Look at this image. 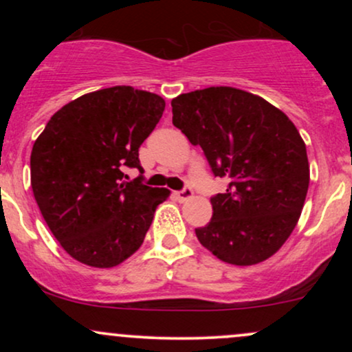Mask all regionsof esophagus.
Returning a JSON list of instances; mask_svg holds the SVG:
<instances>
[{
    "label": "esophagus",
    "mask_w": 352,
    "mask_h": 352,
    "mask_svg": "<svg viewBox=\"0 0 352 352\" xmlns=\"http://www.w3.org/2000/svg\"><path fill=\"white\" fill-rule=\"evenodd\" d=\"M175 197H177V199H179L180 201H185V200L192 199V197H193V190L190 188V187H185V188L179 190V192H175Z\"/></svg>",
    "instance_id": "esophagus-1"
}]
</instances>
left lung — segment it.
<instances>
[{
	"label": "left lung",
	"instance_id": "1",
	"mask_svg": "<svg viewBox=\"0 0 352 352\" xmlns=\"http://www.w3.org/2000/svg\"><path fill=\"white\" fill-rule=\"evenodd\" d=\"M172 122L200 145L213 175L227 179L210 201L212 220L195 228L225 263L265 261L296 227L309 185L306 145L292 120L235 87H207L172 100Z\"/></svg>",
	"mask_w": 352,
	"mask_h": 352
}]
</instances>
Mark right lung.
Returning <instances> with one entry per match:
<instances>
[{"label":"right lung","mask_w":352,"mask_h":352,"mask_svg":"<svg viewBox=\"0 0 352 352\" xmlns=\"http://www.w3.org/2000/svg\"><path fill=\"white\" fill-rule=\"evenodd\" d=\"M165 100L131 86L89 92L51 117L31 152V187L47 227L80 263L112 268L134 254L167 188L125 182Z\"/></svg>","instance_id":"add662e5"}]
</instances>
